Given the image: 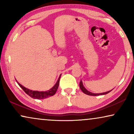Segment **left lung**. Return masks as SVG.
I'll use <instances>...</instances> for the list:
<instances>
[{"label":"left lung","instance_id":"1","mask_svg":"<svg viewBox=\"0 0 134 134\" xmlns=\"http://www.w3.org/2000/svg\"><path fill=\"white\" fill-rule=\"evenodd\" d=\"M80 88L81 89V90L82 91V92H83V93H85V94H88V95H90V96H99V95H103V94H107V93H109L110 92V91H107V92H105V93H96V94H95V93H91L90 92V91H88L87 90H86V88L85 87H83V83H82V80H80Z\"/></svg>","mask_w":134,"mask_h":134}]
</instances>
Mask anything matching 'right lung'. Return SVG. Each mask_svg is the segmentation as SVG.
I'll use <instances>...</instances> for the list:
<instances>
[{"label": "right lung", "mask_w": 134, "mask_h": 134, "mask_svg": "<svg viewBox=\"0 0 134 134\" xmlns=\"http://www.w3.org/2000/svg\"><path fill=\"white\" fill-rule=\"evenodd\" d=\"M17 83L18 85L20 86V87L25 91V93L29 95V96H30L31 98L34 99H45L48 98V97L52 96L53 95L55 94L57 90L58 85H59V82H60V77L58 79L57 82L55 85L52 88L47 90L46 91H33L30 90L27 88L23 87V85H21L19 83H18V81Z\"/></svg>", "instance_id": "right-lung-1"}]
</instances>
